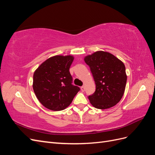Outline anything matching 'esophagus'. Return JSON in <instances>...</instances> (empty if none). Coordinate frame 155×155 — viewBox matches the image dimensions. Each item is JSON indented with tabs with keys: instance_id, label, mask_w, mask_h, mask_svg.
I'll return each instance as SVG.
<instances>
[{
	"instance_id": "34e87169",
	"label": "esophagus",
	"mask_w": 155,
	"mask_h": 155,
	"mask_svg": "<svg viewBox=\"0 0 155 155\" xmlns=\"http://www.w3.org/2000/svg\"><path fill=\"white\" fill-rule=\"evenodd\" d=\"M81 91H83V92L85 91V87H84V86L81 87Z\"/></svg>"
}]
</instances>
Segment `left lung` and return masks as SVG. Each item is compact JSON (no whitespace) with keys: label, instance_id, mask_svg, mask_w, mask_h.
Returning <instances> with one entry per match:
<instances>
[{"label":"left lung","instance_id":"1","mask_svg":"<svg viewBox=\"0 0 155 155\" xmlns=\"http://www.w3.org/2000/svg\"><path fill=\"white\" fill-rule=\"evenodd\" d=\"M85 62L90 67L96 84V91L88 96L91 104L99 109L114 106L122 97L127 82L125 67L114 55L97 51L86 56Z\"/></svg>","mask_w":155,"mask_h":155}]
</instances>
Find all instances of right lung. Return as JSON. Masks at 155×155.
<instances>
[{
  "mask_svg": "<svg viewBox=\"0 0 155 155\" xmlns=\"http://www.w3.org/2000/svg\"><path fill=\"white\" fill-rule=\"evenodd\" d=\"M72 55H55L42 63L34 74L33 88L41 104L47 109L62 110L71 104L80 91L72 85L69 68Z\"/></svg>",
  "mask_w": 155,
  "mask_h": 155,
  "instance_id": "obj_1",
  "label": "right lung"
}]
</instances>
